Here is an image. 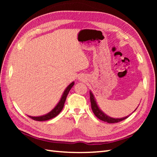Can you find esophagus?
<instances>
[{"label":"esophagus","mask_w":157,"mask_h":157,"mask_svg":"<svg viewBox=\"0 0 157 157\" xmlns=\"http://www.w3.org/2000/svg\"><path fill=\"white\" fill-rule=\"evenodd\" d=\"M79 80H80V81H82V80H83V79H82V78H79Z\"/></svg>","instance_id":"obj_1"}]
</instances>
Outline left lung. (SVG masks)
Here are the masks:
<instances>
[{
  "instance_id": "obj_1",
  "label": "left lung",
  "mask_w": 157,
  "mask_h": 157,
  "mask_svg": "<svg viewBox=\"0 0 157 157\" xmlns=\"http://www.w3.org/2000/svg\"><path fill=\"white\" fill-rule=\"evenodd\" d=\"M90 100H91L92 111H93V112H94V113L95 114V116H96L98 118H99L100 120L104 121V122H107V123H118V122H121L122 121L124 120V119L127 118L130 116V115L127 116L126 117H124V118H111V117L107 115H106V114L103 112V111H101L100 109V108L98 107L97 102H96V100H95L94 95L92 94L91 91H90ZM136 109L134 110V111L136 110Z\"/></svg>"
}]
</instances>
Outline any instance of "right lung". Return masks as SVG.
<instances>
[{"mask_svg": "<svg viewBox=\"0 0 157 157\" xmlns=\"http://www.w3.org/2000/svg\"><path fill=\"white\" fill-rule=\"evenodd\" d=\"M74 84L75 83H74V82H73L72 83H71L67 87H66V89H65L64 92H63L62 98H61L59 102H58V104L56 105V107L53 109L51 111H50L49 113H48L47 114H46V115H43L41 116H36V117L30 116H28L30 117V118L36 121H48V120H50V119L55 118V117L57 116L58 114L61 112V111L62 110L63 105H64L66 97H67L68 93L70 91L71 88L73 86Z\"/></svg>", "mask_w": 157, "mask_h": 157, "instance_id": "1", "label": "right lung"}]
</instances>
